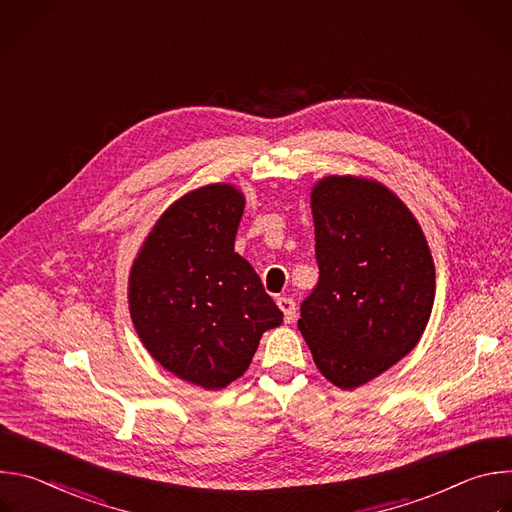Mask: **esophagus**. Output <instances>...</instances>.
<instances>
[{"mask_svg": "<svg viewBox=\"0 0 512 512\" xmlns=\"http://www.w3.org/2000/svg\"><path fill=\"white\" fill-rule=\"evenodd\" d=\"M277 306L283 312V320L289 324L296 320V302L291 298H277Z\"/></svg>", "mask_w": 512, "mask_h": 512, "instance_id": "34e87169", "label": "esophagus"}]
</instances>
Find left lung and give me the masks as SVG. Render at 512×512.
I'll list each match as a JSON object with an SVG mask.
<instances>
[{
    "mask_svg": "<svg viewBox=\"0 0 512 512\" xmlns=\"http://www.w3.org/2000/svg\"><path fill=\"white\" fill-rule=\"evenodd\" d=\"M320 279L298 328L340 389L373 381L419 342L435 267L411 210L377 180L326 176L312 188Z\"/></svg>",
    "mask_w": 512,
    "mask_h": 512,
    "instance_id": "left-lung-1",
    "label": "left lung"
}]
</instances>
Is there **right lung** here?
<instances>
[{
  "label": "right lung",
  "instance_id": "obj_1",
  "mask_svg": "<svg viewBox=\"0 0 512 512\" xmlns=\"http://www.w3.org/2000/svg\"><path fill=\"white\" fill-rule=\"evenodd\" d=\"M245 196L208 184L178 198L129 271V314L166 371L223 389L251 364L265 330L283 322L251 263L235 253Z\"/></svg>",
  "mask_w": 512,
  "mask_h": 512
}]
</instances>
